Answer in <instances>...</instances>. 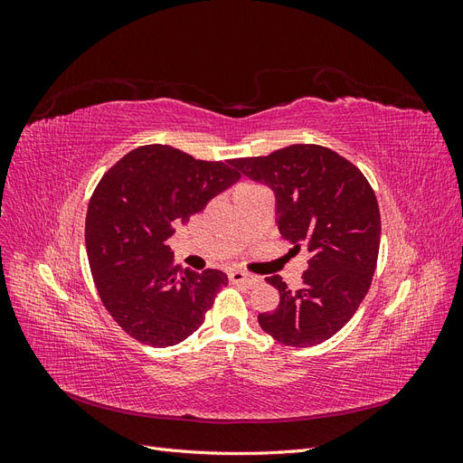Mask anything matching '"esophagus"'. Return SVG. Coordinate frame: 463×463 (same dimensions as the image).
<instances>
[{"label": "esophagus", "mask_w": 463, "mask_h": 463, "mask_svg": "<svg viewBox=\"0 0 463 463\" xmlns=\"http://www.w3.org/2000/svg\"><path fill=\"white\" fill-rule=\"evenodd\" d=\"M230 279L233 284H243V286H257L260 279L253 274H249L245 270H232L230 272Z\"/></svg>", "instance_id": "1"}]
</instances>
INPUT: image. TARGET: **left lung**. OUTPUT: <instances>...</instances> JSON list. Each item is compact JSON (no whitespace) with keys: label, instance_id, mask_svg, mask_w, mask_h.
<instances>
[{"label":"left lung","instance_id":"1","mask_svg":"<svg viewBox=\"0 0 463 463\" xmlns=\"http://www.w3.org/2000/svg\"><path fill=\"white\" fill-rule=\"evenodd\" d=\"M232 165L276 193V222L296 250H309L303 286L291 291L282 276L279 305L259 325L279 344L311 347L344 328L365 299L381 245V213L367 177L338 152L291 145L269 156L235 158Z\"/></svg>","mask_w":463,"mask_h":463}]
</instances>
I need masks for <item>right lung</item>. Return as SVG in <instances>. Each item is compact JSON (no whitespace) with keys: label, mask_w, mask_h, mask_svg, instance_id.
<instances>
[{"label":"right lung","mask_w":463,"mask_h":463,"mask_svg":"<svg viewBox=\"0 0 463 463\" xmlns=\"http://www.w3.org/2000/svg\"><path fill=\"white\" fill-rule=\"evenodd\" d=\"M240 177L232 160H194L174 146L145 145L96 185L85 226L92 279L106 311L137 342H184L228 286L220 270H181L164 241Z\"/></svg>","instance_id":"1"}]
</instances>
